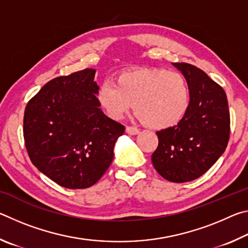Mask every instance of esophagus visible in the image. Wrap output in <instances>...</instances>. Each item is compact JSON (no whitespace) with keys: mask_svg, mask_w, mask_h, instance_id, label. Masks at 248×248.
Masks as SVG:
<instances>
[{"mask_svg":"<svg viewBox=\"0 0 248 248\" xmlns=\"http://www.w3.org/2000/svg\"><path fill=\"white\" fill-rule=\"evenodd\" d=\"M125 132L130 136H136V134L140 133V129H138L137 127H133V125H128L127 128H125Z\"/></svg>","mask_w":248,"mask_h":248,"instance_id":"obj_1","label":"esophagus"}]
</instances>
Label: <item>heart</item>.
<instances>
[{"label":"heart","instance_id":"obj_1","mask_svg":"<svg viewBox=\"0 0 248 248\" xmlns=\"http://www.w3.org/2000/svg\"><path fill=\"white\" fill-rule=\"evenodd\" d=\"M100 108L119 120L133 108L149 127L164 129L177 124L187 114L190 89L182 73L165 69H139L105 79L96 92Z\"/></svg>","mask_w":248,"mask_h":248}]
</instances>
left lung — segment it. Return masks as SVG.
Returning a JSON list of instances; mask_svg holds the SVG:
<instances>
[{"label": "left lung", "mask_w": 248, "mask_h": 248, "mask_svg": "<svg viewBox=\"0 0 248 248\" xmlns=\"http://www.w3.org/2000/svg\"><path fill=\"white\" fill-rule=\"evenodd\" d=\"M173 65L189 84V108L177 124L156 132L158 146L152 163L163 178L186 183L203 175L223 154L230 111L224 90L202 70L184 62Z\"/></svg>", "instance_id": "8db88e82"}]
</instances>
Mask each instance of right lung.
I'll return each instance as SVG.
<instances>
[{"label":"right lung","instance_id":"add662e5","mask_svg":"<svg viewBox=\"0 0 248 248\" xmlns=\"http://www.w3.org/2000/svg\"><path fill=\"white\" fill-rule=\"evenodd\" d=\"M94 69L49 81L29 100L24 140L41 173L69 189L93 186L114 158L124 125L104 114L96 99Z\"/></svg>","mask_w":248,"mask_h":248}]
</instances>
